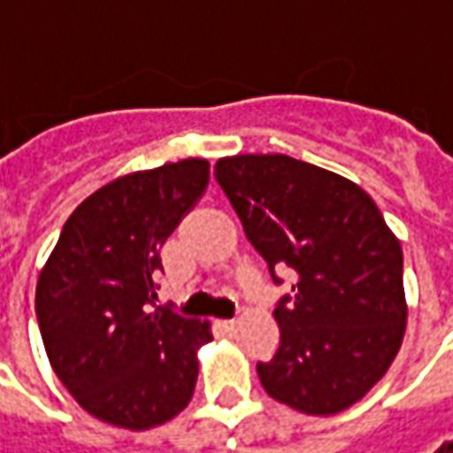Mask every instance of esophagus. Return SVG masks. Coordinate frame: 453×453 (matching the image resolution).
Listing matches in <instances>:
<instances>
[{
  "label": "esophagus",
  "instance_id": "34e87169",
  "mask_svg": "<svg viewBox=\"0 0 453 453\" xmlns=\"http://www.w3.org/2000/svg\"><path fill=\"white\" fill-rule=\"evenodd\" d=\"M235 326H238V322H235V319H223V322H220V329H223V332H227V334H233V332H235Z\"/></svg>",
  "mask_w": 453,
  "mask_h": 453
}]
</instances>
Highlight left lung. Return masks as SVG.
Wrapping results in <instances>:
<instances>
[{"instance_id": "left-lung-1", "label": "left lung", "mask_w": 453, "mask_h": 453, "mask_svg": "<svg viewBox=\"0 0 453 453\" xmlns=\"http://www.w3.org/2000/svg\"><path fill=\"white\" fill-rule=\"evenodd\" d=\"M215 180L273 284L281 344L258 363L265 393L332 416L385 375L405 332L403 250L372 197L334 172L286 154L218 159Z\"/></svg>"}]
</instances>
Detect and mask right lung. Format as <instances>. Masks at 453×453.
<instances>
[{
  "instance_id": "add662e5",
  "label": "right lung",
  "mask_w": 453,
  "mask_h": 453,
  "mask_svg": "<svg viewBox=\"0 0 453 453\" xmlns=\"http://www.w3.org/2000/svg\"><path fill=\"white\" fill-rule=\"evenodd\" d=\"M210 182L205 159L119 177L73 210L40 273L35 311L50 365L101 421L144 431L192 398L210 325L157 306L159 250Z\"/></svg>"
}]
</instances>
